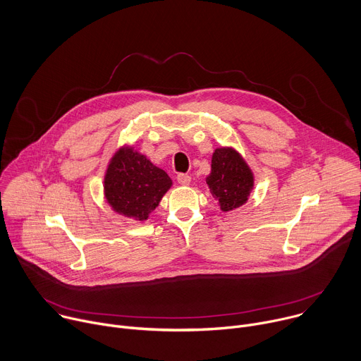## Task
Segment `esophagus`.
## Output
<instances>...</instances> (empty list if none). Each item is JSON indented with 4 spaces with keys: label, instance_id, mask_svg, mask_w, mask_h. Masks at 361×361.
Returning <instances> with one entry per match:
<instances>
[{
    "label": "esophagus",
    "instance_id": "obj_1",
    "mask_svg": "<svg viewBox=\"0 0 361 361\" xmlns=\"http://www.w3.org/2000/svg\"><path fill=\"white\" fill-rule=\"evenodd\" d=\"M177 181L181 184V185H188L191 183V177L188 174H178L177 176Z\"/></svg>",
    "mask_w": 361,
    "mask_h": 361
}]
</instances>
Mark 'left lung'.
<instances>
[{
    "label": "left lung",
    "instance_id": "obj_1",
    "mask_svg": "<svg viewBox=\"0 0 361 361\" xmlns=\"http://www.w3.org/2000/svg\"><path fill=\"white\" fill-rule=\"evenodd\" d=\"M221 212H231L247 202L254 188V176L245 160L231 147L216 148L212 173L205 178Z\"/></svg>",
    "mask_w": 361,
    "mask_h": 361
}]
</instances>
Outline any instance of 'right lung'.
Segmentation results:
<instances>
[{"label":"right lung","mask_w":361,"mask_h":361,"mask_svg":"<svg viewBox=\"0 0 361 361\" xmlns=\"http://www.w3.org/2000/svg\"><path fill=\"white\" fill-rule=\"evenodd\" d=\"M171 185L167 173L134 147H121L110 160L104 176L107 202L116 213L137 221L148 219Z\"/></svg>","instance_id":"obj_1"}]
</instances>
